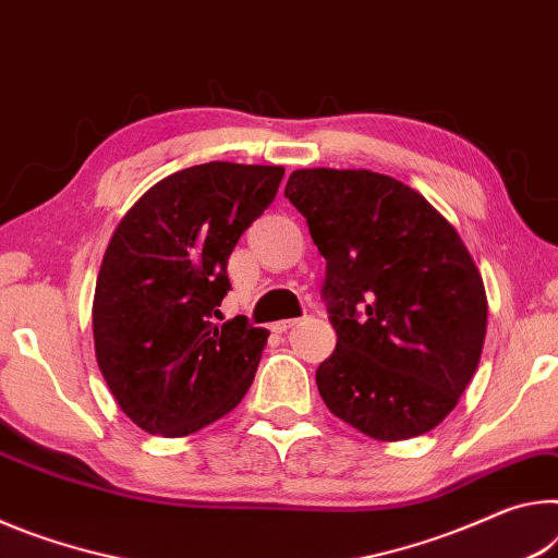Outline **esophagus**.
I'll return each instance as SVG.
<instances>
[{
    "instance_id": "1",
    "label": "esophagus",
    "mask_w": 558,
    "mask_h": 558,
    "mask_svg": "<svg viewBox=\"0 0 558 558\" xmlns=\"http://www.w3.org/2000/svg\"><path fill=\"white\" fill-rule=\"evenodd\" d=\"M294 324H296V318H281V322H274V324H271V331L284 333L287 328H291Z\"/></svg>"
}]
</instances>
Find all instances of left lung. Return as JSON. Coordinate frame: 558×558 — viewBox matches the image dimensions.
<instances>
[{"instance_id":"1","label":"left lung","mask_w":558,"mask_h":558,"mask_svg":"<svg viewBox=\"0 0 558 558\" xmlns=\"http://www.w3.org/2000/svg\"><path fill=\"white\" fill-rule=\"evenodd\" d=\"M284 195L326 259V408L373 440L430 433L470 386L487 333L485 281L462 236L417 190L373 170H294Z\"/></svg>"}]
</instances>
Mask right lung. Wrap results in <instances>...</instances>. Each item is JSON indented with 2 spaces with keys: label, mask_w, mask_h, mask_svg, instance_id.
<instances>
[{
  "label": "right lung",
  "mask_w": 558,
  "mask_h": 558,
  "mask_svg": "<svg viewBox=\"0 0 558 558\" xmlns=\"http://www.w3.org/2000/svg\"><path fill=\"white\" fill-rule=\"evenodd\" d=\"M281 178V166H193L155 182L118 222L90 322L106 386L141 430L193 435L250 390L269 331L213 316L230 291L234 244Z\"/></svg>",
  "instance_id": "right-lung-1"
}]
</instances>
